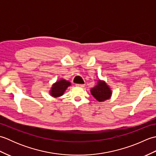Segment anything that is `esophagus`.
Wrapping results in <instances>:
<instances>
[{
  "label": "esophagus",
  "mask_w": 156,
  "mask_h": 156,
  "mask_svg": "<svg viewBox=\"0 0 156 156\" xmlns=\"http://www.w3.org/2000/svg\"><path fill=\"white\" fill-rule=\"evenodd\" d=\"M76 87H78L82 88V87H84V84H76Z\"/></svg>",
  "instance_id": "34e87169"
}]
</instances>
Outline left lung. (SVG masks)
Returning a JSON list of instances; mask_svg holds the SVG:
<instances>
[{"instance_id":"8db88e82","label":"left lung","mask_w":156,"mask_h":156,"mask_svg":"<svg viewBox=\"0 0 156 156\" xmlns=\"http://www.w3.org/2000/svg\"><path fill=\"white\" fill-rule=\"evenodd\" d=\"M91 94L99 102L105 101L110 98L112 92L110 88L104 81L98 80L97 85H96L91 90Z\"/></svg>"}]
</instances>
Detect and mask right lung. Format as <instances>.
Returning a JSON list of instances; mask_svg holds the SVG:
<instances>
[{"label":"right lung","mask_w":156,"mask_h":156,"mask_svg":"<svg viewBox=\"0 0 156 156\" xmlns=\"http://www.w3.org/2000/svg\"><path fill=\"white\" fill-rule=\"evenodd\" d=\"M69 86H70V82L65 80L64 79L56 82L55 84L52 85L50 94L54 97H59L63 95L64 92Z\"/></svg>","instance_id":"1"}]
</instances>
